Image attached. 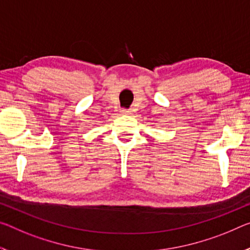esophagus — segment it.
Segmentation results:
<instances>
[{
  "label": "esophagus",
  "mask_w": 250,
  "mask_h": 250,
  "mask_svg": "<svg viewBox=\"0 0 250 250\" xmlns=\"http://www.w3.org/2000/svg\"><path fill=\"white\" fill-rule=\"evenodd\" d=\"M121 114H124V116H129V114H132V111L131 110H121Z\"/></svg>",
  "instance_id": "34e87169"
}]
</instances>
